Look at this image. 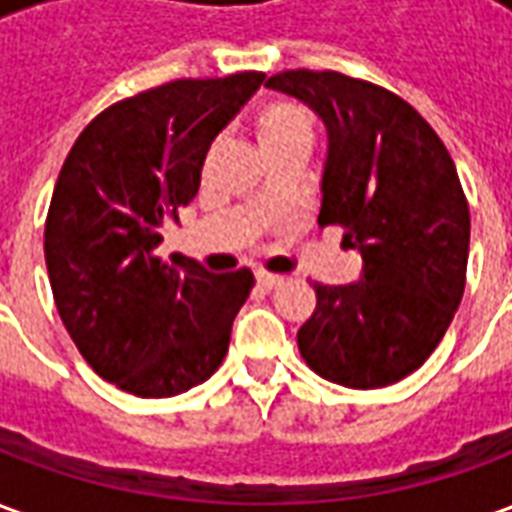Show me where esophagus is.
<instances>
[{
  "mask_svg": "<svg viewBox=\"0 0 512 512\" xmlns=\"http://www.w3.org/2000/svg\"><path fill=\"white\" fill-rule=\"evenodd\" d=\"M285 282V277H279V274H268V271H257V285L263 290H274L279 288Z\"/></svg>",
  "mask_w": 512,
  "mask_h": 512,
  "instance_id": "1",
  "label": "esophagus"
}]
</instances>
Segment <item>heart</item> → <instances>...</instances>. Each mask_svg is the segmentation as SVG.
Listing matches in <instances>:
<instances>
[{
  "label": "heart",
  "instance_id": "1",
  "mask_svg": "<svg viewBox=\"0 0 512 512\" xmlns=\"http://www.w3.org/2000/svg\"><path fill=\"white\" fill-rule=\"evenodd\" d=\"M252 131L266 158L288 150H310L315 136L312 117L293 101H268L266 106H260L252 120ZM260 200H266V194Z\"/></svg>",
  "mask_w": 512,
  "mask_h": 512
}]
</instances>
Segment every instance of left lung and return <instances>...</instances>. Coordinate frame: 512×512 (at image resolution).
Here are the masks:
<instances>
[{"mask_svg": "<svg viewBox=\"0 0 512 512\" xmlns=\"http://www.w3.org/2000/svg\"><path fill=\"white\" fill-rule=\"evenodd\" d=\"M266 87L299 98L329 134L318 224L362 255L351 285L315 282L299 329L304 362L348 389L397 384L425 365L466 285L469 202L447 147L400 95L337 71H285Z\"/></svg>", "mask_w": 512, "mask_h": 512, "instance_id": "obj_1", "label": "left lung"}]
</instances>
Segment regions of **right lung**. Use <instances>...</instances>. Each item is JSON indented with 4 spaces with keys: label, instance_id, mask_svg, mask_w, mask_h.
<instances>
[{
    "label": "right lung",
    "instance_id": "add662e5",
    "mask_svg": "<svg viewBox=\"0 0 512 512\" xmlns=\"http://www.w3.org/2000/svg\"><path fill=\"white\" fill-rule=\"evenodd\" d=\"M263 79H178L117 101L62 164L43 235L51 293L79 354L123 392L180 395L227 354L252 271L211 274L156 249L161 227L200 189L216 134Z\"/></svg>",
    "mask_w": 512,
    "mask_h": 512
}]
</instances>
